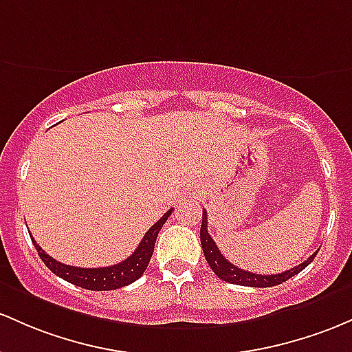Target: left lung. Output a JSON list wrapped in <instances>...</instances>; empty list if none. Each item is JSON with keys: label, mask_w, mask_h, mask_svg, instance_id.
Returning <instances> with one entry per match:
<instances>
[{"label": "left lung", "mask_w": 352, "mask_h": 352, "mask_svg": "<svg viewBox=\"0 0 352 352\" xmlns=\"http://www.w3.org/2000/svg\"><path fill=\"white\" fill-rule=\"evenodd\" d=\"M207 210H202V226H200V242H202V250L204 256H206L208 265L214 270V274L220 277L222 280L230 284L237 285H247V287H272V285H279L285 283L287 279L294 277L296 274H299L300 270H304L314 261V257L318 256V252L312 254L307 261H304L302 264L296 265L294 269H289L285 272L280 274H272V276H262V274L249 272V270L239 269L237 265L230 264L226 257L220 254L217 244L214 242V239L208 235L207 230Z\"/></svg>", "instance_id": "1"}]
</instances>
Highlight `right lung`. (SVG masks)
<instances>
[{
    "label": "right lung",
    "instance_id": "obj_1",
    "mask_svg": "<svg viewBox=\"0 0 352 352\" xmlns=\"http://www.w3.org/2000/svg\"><path fill=\"white\" fill-rule=\"evenodd\" d=\"M172 214V208L165 212L162 215L160 220H157L152 227L148 229V232L144 235L140 245L137 247V250L125 261H122L120 264L108 265V267H73V265L61 264V262L55 261L53 257H50L48 254H45V250L34 242L33 235H30L33 241L34 247H36L38 256L41 257V261L45 262V265L52 270L53 274H56L61 279L68 280V283L78 285V287L88 289V291H113V289L125 287V285L135 283L137 279H140L142 274L145 272L146 265H148L150 257L153 254V247H155L157 235L160 232L162 226L165 223V220Z\"/></svg>",
    "mask_w": 352,
    "mask_h": 352
}]
</instances>
